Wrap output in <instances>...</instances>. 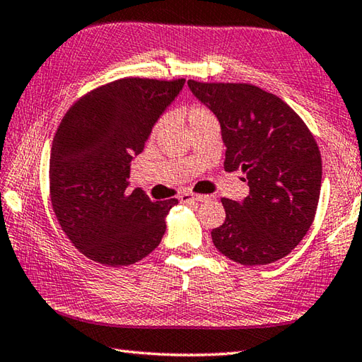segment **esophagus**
Instances as JSON below:
<instances>
[{"label": "esophagus", "instance_id": "34e87169", "mask_svg": "<svg viewBox=\"0 0 362 362\" xmlns=\"http://www.w3.org/2000/svg\"><path fill=\"white\" fill-rule=\"evenodd\" d=\"M180 201L182 202H202V201H207V196L193 194V193H183V194H180Z\"/></svg>", "mask_w": 362, "mask_h": 362}]
</instances>
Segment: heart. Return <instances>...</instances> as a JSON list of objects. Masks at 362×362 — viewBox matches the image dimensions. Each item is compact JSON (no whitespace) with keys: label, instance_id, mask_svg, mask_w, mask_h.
<instances>
[{"label":"heart","instance_id":"1","mask_svg":"<svg viewBox=\"0 0 362 362\" xmlns=\"http://www.w3.org/2000/svg\"><path fill=\"white\" fill-rule=\"evenodd\" d=\"M209 120H215V117L206 106H202V104H193V106L188 109V124H189V128H193V127H196V124H201V123L209 122ZM161 124H163V122L158 123L156 129H160Z\"/></svg>","mask_w":362,"mask_h":362}]
</instances>
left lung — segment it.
<instances>
[{
	"instance_id": "8db88e82",
	"label": "left lung",
	"mask_w": 362,
	"mask_h": 362,
	"mask_svg": "<svg viewBox=\"0 0 362 362\" xmlns=\"http://www.w3.org/2000/svg\"><path fill=\"white\" fill-rule=\"evenodd\" d=\"M218 118L225 170H242L250 194L223 198L226 220L212 231L220 253L244 266L271 264L304 239L317 212L321 155L302 118L279 96L250 83L188 81Z\"/></svg>"
}]
</instances>
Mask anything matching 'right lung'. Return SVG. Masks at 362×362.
Masks as SVG:
<instances>
[{"instance_id":"add662e5","label":"right lung","mask_w":362,"mask_h":362,"mask_svg":"<svg viewBox=\"0 0 362 362\" xmlns=\"http://www.w3.org/2000/svg\"><path fill=\"white\" fill-rule=\"evenodd\" d=\"M185 83L127 77L90 91L63 117L50 153V201L74 247L106 266H128L160 245L177 199L129 192L131 161Z\"/></svg>"}]
</instances>
